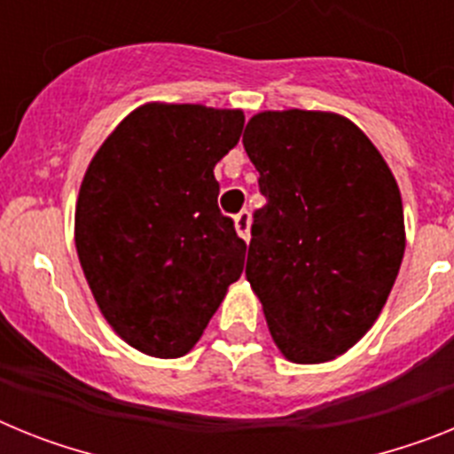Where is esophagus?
<instances>
[{
  "label": "esophagus",
  "mask_w": 454,
  "mask_h": 454,
  "mask_svg": "<svg viewBox=\"0 0 454 454\" xmlns=\"http://www.w3.org/2000/svg\"><path fill=\"white\" fill-rule=\"evenodd\" d=\"M234 227L243 240H250V211H240L234 218Z\"/></svg>",
  "instance_id": "34e87169"
}]
</instances>
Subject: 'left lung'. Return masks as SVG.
Here are the masks:
<instances>
[{
	"instance_id": "left-lung-1",
	"label": "left lung",
	"mask_w": 454,
	"mask_h": 454,
	"mask_svg": "<svg viewBox=\"0 0 454 454\" xmlns=\"http://www.w3.org/2000/svg\"><path fill=\"white\" fill-rule=\"evenodd\" d=\"M243 147L268 200L252 224L247 282L288 362H332L371 330L398 277V184L339 114L263 111L247 122Z\"/></svg>"
}]
</instances>
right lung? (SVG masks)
<instances>
[{
	"label": "right lung",
	"instance_id": "1",
	"mask_svg": "<svg viewBox=\"0 0 454 454\" xmlns=\"http://www.w3.org/2000/svg\"><path fill=\"white\" fill-rule=\"evenodd\" d=\"M243 122L239 108L143 104L83 175L74 211L83 275L115 334L145 355H186L243 272L246 240L220 214L214 177Z\"/></svg>",
	"mask_w": 454,
	"mask_h": 454
}]
</instances>
